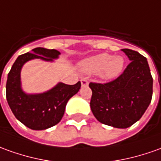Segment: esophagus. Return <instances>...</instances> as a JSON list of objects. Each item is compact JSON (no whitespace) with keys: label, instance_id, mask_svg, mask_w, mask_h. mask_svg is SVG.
Masks as SVG:
<instances>
[{"label":"esophagus","instance_id":"34e87169","mask_svg":"<svg viewBox=\"0 0 161 161\" xmlns=\"http://www.w3.org/2000/svg\"><path fill=\"white\" fill-rule=\"evenodd\" d=\"M80 83L82 86H87L88 85V80H87V78H82L80 79Z\"/></svg>","mask_w":161,"mask_h":161}]
</instances>
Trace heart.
<instances>
[{
  "instance_id": "1",
  "label": "heart",
  "mask_w": 161,
  "mask_h": 161,
  "mask_svg": "<svg viewBox=\"0 0 161 161\" xmlns=\"http://www.w3.org/2000/svg\"><path fill=\"white\" fill-rule=\"evenodd\" d=\"M125 66V58L120 56H111L108 53H101L87 58L80 63V70L87 74H99L102 78L110 80L117 77Z\"/></svg>"
}]
</instances>
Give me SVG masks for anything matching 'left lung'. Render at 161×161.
Returning a JSON list of instances; mask_svg holds the SVG:
<instances>
[{
    "label": "left lung",
    "mask_w": 161,
    "mask_h": 161,
    "mask_svg": "<svg viewBox=\"0 0 161 161\" xmlns=\"http://www.w3.org/2000/svg\"><path fill=\"white\" fill-rule=\"evenodd\" d=\"M130 60L123 74L107 83L90 82L91 110L103 125L128 128L146 112L153 96V77L147 59L130 49H123Z\"/></svg>",
    "instance_id": "8db88e82"
}]
</instances>
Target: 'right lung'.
I'll return each mask as SVG.
<instances>
[{
  "instance_id": "obj_1",
  "label": "right lung",
  "mask_w": 161,
  "mask_h": 161,
  "mask_svg": "<svg viewBox=\"0 0 161 161\" xmlns=\"http://www.w3.org/2000/svg\"><path fill=\"white\" fill-rule=\"evenodd\" d=\"M16 58L8 74L6 97L16 119L31 130H45L58 124L63 117L68 100L77 94L81 84L74 85L59 82L51 90L38 94L27 95L21 88L20 73L25 62L33 58L53 61L60 53L57 50L37 47Z\"/></svg>"
}]
</instances>
